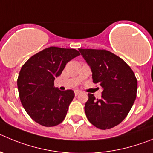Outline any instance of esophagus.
Returning <instances> with one entry per match:
<instances>
[{
    "label": "esophagus",
    "mask_w": 153,
    "mask_h": 153,
    "mask_svg": "<svg viewBox=\"0 0 153 153\" xmlns=\"http://www.w3.org/2000/svg\"><path fill=\"white\" fill-rule=\"evenodd\" d=\"M81 92V91L79 90H75L74 91V93H75V96H77L78 94H79Z\"/></svg>",
    "instance_id": "34e87169"
}]
</instances>
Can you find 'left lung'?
I'll return each mask as SVG.
<instances>
[{"label": "left lung", "mask_w": 153, "mask_h": 153, "mask_svg": "<svg viewBox=\"0 0 153 153\" xmlns=\"http://www.w3.org/2000/svg\"><path fill=\"white\" fill-rule=\"evenodd\" d=\"M92 72L94 83L102 86V98L89 93L85 113L89 122L102 130L115 127L128 114L137 97L134 71L118 56L106 50L79 49Z\"/></svg>", "instance_id": "1"}]
</instances>
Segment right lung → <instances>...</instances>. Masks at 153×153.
Masks as SVG:
<instances>
[{"instance_id":"add662e5","label":"right lung","mask_w":153,"mask_h":153,"mask_svg":"<svg viewBox=\"0 0 153 153\" xmlns=\"http://www.w3.org/2000/svg\"><path fill=\"white\" fill-rule=\"evenodd\" d=\"M79 55L76 49L49 47L22 65L17 79L19 99L27 114L38 124L54 127L65 118L74 92L59 90L54 81L67 63Z\"/></svg>"}]
</instances>
